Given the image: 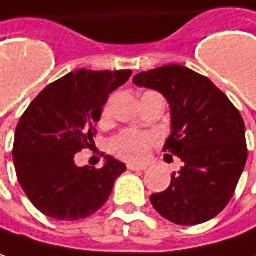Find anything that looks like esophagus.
Wrapping results in <instances>:
<instances>
[{"mask_svg": "<svg viewBox=\"0 0 256 256\" xmlns=\"http://www.w3.org/2000/svg\"><path fill=\"white\" fill-rule=\"evenodd\" d=\"M128 168L132 170V172H144V170H146L145 166H136V164H128Z\"/></svg>", "mask_w": 256, "mask_h": 256, "instance_id": "1", "label": "esophagus"}]
</instances>
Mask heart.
Masks as SVG:
<instances>
[{
    "label": "heart",
    "mask_w": 256,
    "mask_h": 256,
    "mask_svg": "<svg viewBox=\"0 0 256 256\" xmlns=\"http://www.w3.org/2000/svg\"><path fill=\"white\" fill-rule=\"evenodd\" d=\"M108 108L102 110V118H106ZM156 136L154 133L136 132V130H124L114 136L110 142L111 152L126 161L140 162L148 156V152L156 144Z\"/></svg>",
    "instance_id": "obj_1"
}]
</instances>
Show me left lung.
<instances>
[{"label":"left lung","instance_id":"1","mask_svg":"<svg viewBox=\"0 0 256 256\" xmlns=\"http://www.w3.org/2000/svg\"><path fill=\"white\" fill-rule=\"evenodd\" d=\"M133 83L168 101L172 134L162 151L183 161L170 186L151 195L152 206L180 226L214 218L230 202L248 160L240 112L208 78L178 64L142 72Z\"/></svg>","mask_w":256,"mask_h":256}]
</instances>
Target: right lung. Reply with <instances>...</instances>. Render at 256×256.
Segmentation results:
<instances>
[{
    "instance_id": "right-lung-1",
    "label": "right lung",
    "mask_w": 256,
    "mask_h": 256,
    "mask_svg": "<svg viewBox=\"0 0 256 256\" xmlns=\"http://www.w3.org/2000/svg\"><path fill=\"white\" fill-rule=\"evenodd\" d=\"M130 70H78L48 84L22 116L12 146L17 180L46 217L86 218L102 208L126 166L106 155L102 168L78 167L74 155L95 145V124L110 94Z\"/></svg>"
}]
</instances>
